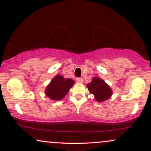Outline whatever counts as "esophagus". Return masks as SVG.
Returning a JSON list of instances; mask_svg holds the SVG:
<instances>
[{
    "label": "esophagus",
    "mask_w": 151,
    "mask_h": 151,
    "mask_svg": "<svg viewBox=\"0 0 151 151\" xmlns=\"http://www.w3.org/2000/svg\"><path fill=\"white\" fill-rule=\"evenodd\" d=\"M76 81H77V83H79V84H82V83L84 82V80H83L82 78H77V79H76Z\"/></svg>",
    "instance_id": "obj_1"
}]
</instances>
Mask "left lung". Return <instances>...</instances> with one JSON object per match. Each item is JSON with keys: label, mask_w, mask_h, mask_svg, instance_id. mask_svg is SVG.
<instances>
[{"label": "left lung", "mask_w": 151, "mask_h": 151, "mask_svg": "<svg viewBox=\"0 0 151 151\" xmlns=\"http://www.w3.org/2000/svg\"><path fill=\"white\" fill-rule=\"evenodd\" d=\"M86 87L98 102L104 101L112 96V90L110 86L99 77H93L91 82L86 84Z\"/></svg>", "instance_id": "left-lung-1"}]
</instances>
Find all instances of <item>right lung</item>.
Returning <instances> with one entry per match:
<instances>
[{"mask_svg":"<svg viewBox=\"0 0 151 151\" xmlns=\"http://www.w3.org/2000/svg\"><path fill=\"white\" fill-rule=\"evenodd\" d=\"M74 84L72 79H65L63 76L58 74L52 79L45 89V95L54 101L62 100L69 92Z\"/></svg>","mask_w":151,"mask_h":151,"instance_id":"obj_1","label":"right lung"}]
</instances>
